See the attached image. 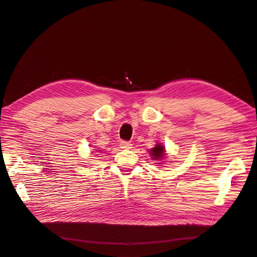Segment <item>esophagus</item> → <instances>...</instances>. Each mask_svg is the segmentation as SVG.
I'll use <instances>...</instances> for the list:
<instances>
[{
	"instance_id": "obj_1",
	"label": "esophagus",
	"mask_w": 257,
	"mask_h": 257,
	"mask_svg": "<svg viewBox=\"0 0 257 257\" xmlns=\"http://www.w3.org/2000/svg\"><path fill=\"white\" fill-rule=\"evenodd\" d=\"M119 146H120V148L121 149H126V150H128V149H131V144L129 143V142H126V141H121L120 142V144H119Z\"/></svg>"
}]
</instances>
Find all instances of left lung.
<instances>
[{
	"mask_svg": "<svg viewBox=\"0 0 257 257\" xmlns=\"http://www.w3.org/2000/svg\"><path fill=\"white\" fill-rule=\"evenodd\" d=\"M150 152H151L150 154L153 156L154 160H159L161 158H164V156H165V148L160 144H158L155 146V148H153Z\"/></svg>",
	"mask_w": 257,
	"mask_h": 257,
	"instance_id": "1",
	"label": "left lung"
}]
</instances>
